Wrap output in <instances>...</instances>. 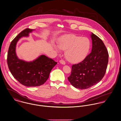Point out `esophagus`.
<instances>
[{
  "label": "esophagus",
  "mask_w": 121,
  "mask_h": 121,
  "mask_svg": "<svg viewBox=\"0 0 121 121\" xmlns=\"http://www.w3.org/2000/svg\"><path fill=\"white\" fill-rule=\"evenodd\" d=\"M59 62H60V63L62 65H65V61L64 60H60L59 61Z\"/></svg>",
  "instance_id": "34e87169"
}]
</instances>
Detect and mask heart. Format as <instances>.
Wrapping results in <instances>:
<instances>
[{"label": "heart", "mask_w": 121, "mask_h": 121, "mask_svg": "<svg viewBox=\"0 0 121 121\" xmlns=\"http://www.w3.org/2000/svg\"><path fill=\"white\" fill-rule=\"evenodd\" d=\"M91 45V41L88 38L69 34L64 36L59 41L58 46L54 45V47L58 52L61 49L66 50L65 54L67 59L72 63H78L87 57Z\"/></svg>", "instance_id": "obj_1"}]
</instances>
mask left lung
<instances>
[{
	"label": "left lung",
	"mask_w": 121,
	"mask_h": 121,
	"mask_svg": "<svg viewBox=\"0 0 121 121\" xmlns=\"http://www.w3.org/2000/svg\"><path fill=\"white\" fill-rule=\"evenodd\" d=\"M91 37V53L82 62L72 65L71 74L68 78L73 87L81 90L89 88L101 80L108 64V54L104 42L93 33Z\"/></svg>",
	"instance_id": "obj_1"
}]
</instances>
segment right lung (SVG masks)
<instances>
[{
	"label": "right lung",
	"mask_w": 121,
	"mask_h": 121,
	"mask_svg": "<svg viewBox=\"0 0 121 121\" xmlns=\"http://www.w3.org/2000/svg\"><path fill=\"white\" fill-rule=\"evenodd\" d=\"M35 30L26 29L12 41L7 55V64L14 78L27 87L39 86L49 77L52 68L57 64L52 58L42 55L32 61L27 62L18 58L16 52V45L22 37H27Z\"/></svg>",
	"instance_id": "add662e5"
}]
</instances>
